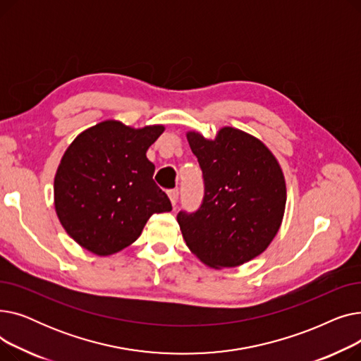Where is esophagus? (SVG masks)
I'll return each instance as SVG.
<instances>
[{
  "mask_svg": "<svg viewBox=\"0 0 361 361\" xmlns=\"http://www.w3.org/2000/svg\"><path fill=\"white\" fill-rule=\"evenodd\" d=\"M168 197L171 200V204L176 206L177 202H178V190H169L168 192Z\"/></svg>",
  "mask_w": 361,
  "mask_h": 361,
  "instance_id": "esophagus-1",
  "label": "esophagus"
}]
</instances>
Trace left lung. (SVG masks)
Returning a JSON list of instances; mask_svg holds the SVG:
<instances>
[{
	"label": "left lung",
	"instance_id": "left-lung-1",
	"mask_svg": "<svg viewBox=\"0 0 361 361\" xmlns=\"http://www.w3.org/2000/svg\"><path fill=\"white\" fill-rule=\"evenodd\" d=\"M203 173L204 197L195 214L177 221L190 252L215 269L235 268L268 249L287 203L286 177L262 140L234 127L215 139L187 131Z\"/></svg>",
	"mask_w": 361,
	"mask_h": 361
}]
</instances>
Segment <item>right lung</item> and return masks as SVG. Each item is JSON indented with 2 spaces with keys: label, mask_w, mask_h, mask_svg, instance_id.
I'll return each instance as SVG.
<instances>
[{
  "label": "right lung",
  "mask_w": 361,
  "mask_h": 361,
  "mask_svg": "<svg viewBox=\"0 0 361 361\" xmlns=\"http://www.w3.org/2000/svg\"><path fill=\"white\" fill-rule=\"evenodd\" d=\"M164 130L106 120L82 131L64 152L54 178L55 212L87 252L118 253L139 238L152 215L173 209L146 158Z\"/></svg>",
  "instance_id": "add662e5"
}]
</instances>
